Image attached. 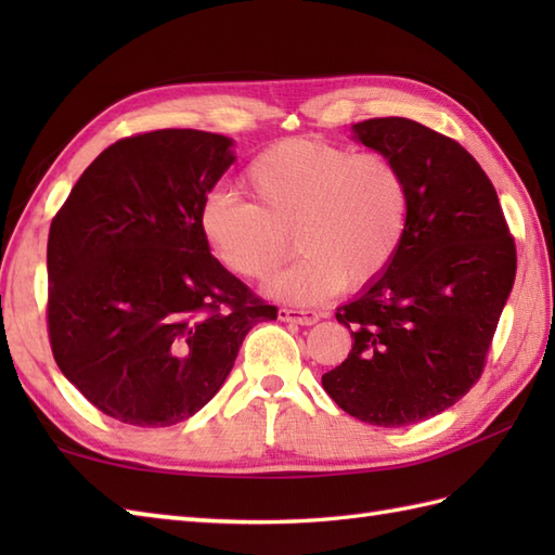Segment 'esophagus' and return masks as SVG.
<instances>
[{
    "instance_id": "obj_1",
    "label": "esophagus",
    "mask_w": 555,
    "mask_h": 555,
    "mask_svg": "<svg viewBox=\"0 0 555 555\" xmlns=\"http://www.w3.org/2000/svg\"><path fill=\"white\" fill-rule=\"evenodd\" d=\"M279 320L281 322H293L300 326H312L320 322V314L310 310H291V308H279Z\"/></svg>"
}]
</instances>
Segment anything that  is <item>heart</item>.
<instances>
[{
	"mask_svg": "<svg viewBox=\"0 0 555 555\" xmlns=\"http://www.w3.org/2000/svg\"><path fill=\"white\" fill-rule=\"evenodd\" d=\"M245 183L255 203L211 191L199 231L223 267L253 281L274 274L293 233L302 255L269 284L279 300L317 305L340 286H370L403 243L410 188L384 152L286 138L247 164Z\"/></svg>",
	"mask_w": 555,
	"mask_h": 555,
	"instance_id": "1",
	"label": "heart"
}]
</instances>
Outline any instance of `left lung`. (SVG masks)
I'll return each instance as SVG.
<instances>
[{"label":"left lung","instance_id":"obj_1","mask_svg":"<svg viewBox=\"0 0 555 555\" xmlns=\"http://www.w3.org/2000/svg\"><path fill=\"white\" fill-rule=\"evenodd\" d=\"M352 131L403 169L410 211L391 267L336 310L352 350L322 386L360 422L405 427L479 382L517 253L496 188L453 138L400 116Z\"/></svg>","mask_w":555,"mask_h":555}]
</instances>
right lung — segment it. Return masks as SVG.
<instances>
[{
	"label": "right lung",
	"mask_w": 555,
	"mask_h": 555,
	"mask_svg": "<svg viewBox=\"0 0 555 555\" xmlns=\"http://www.w3.org/2000/svg\"><path fill=\"white\" fill-rule=\"evenodd\" d=\"M227 135L162 128L82 171L47 241V332L59 370L104 415L171 427L227 382L276 308L211 257L199 207L233 164Z\"/></svg>",
	"instance_id": "right-lung-1"
}]
</instances>
